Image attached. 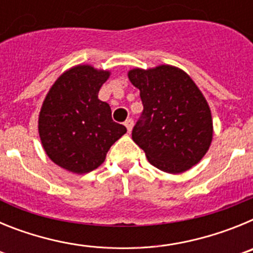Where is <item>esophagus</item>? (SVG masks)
Segmentation results:
<instances>
[{
	"label": "esophagus",
	"instance_id": "34e87169",
	"mask_svg": "<svg viewBox=\"0 0 253 253\" xmlns=\"http://www.w3.org/2000/svg\"><path fill=\"white\" fill-rule=\"evenodd\" d=\"M124 125H125V126H126V129H128L129 133H130L131 129H133V125H134L133 119H130V118H129V119H126V120H125Z\"/></svg>",
	"mask_w": 253,
	"mask_h": 253
}]
</instances>
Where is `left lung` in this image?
<instances>
[{
    "instance_id": "obj_1",
    "label": "left lung",
    "mask_w": 253,
    "mask_h": 253,
    "mask_svg": "<svg viewBox=\"0 0 253 253\" xmlns=\"http://www.w3.org/2000/svg\"><path fill=\"white\" fill-rule=\"evenodd\" d=\"M128 77L139 88L143 113L131 138L149 163L181 173L204 157L213 138L209 105L184 71L172 66L131 69Z\"/></svg>"
}]
</instances>
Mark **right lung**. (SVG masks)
<instances>
[{
	"label": "right lung",
	"instance_id": "obj_1",
	"mask_svg": "<svg viewBox=\"0 0 253 253\" xmlns=\"http://www.w3.org/2000/svg\"><path fill=\"white\" fill-rule=\"evenodd\" d=\"M109 71L77 66L51 86L39 115L44 151L55 165L75 173H87L105 161L107 151L126 133L111 118L107 102L99 100Z\"/></svg>",
	"mask_w": 253,
	"mask_h": 253
}]
</instances>
